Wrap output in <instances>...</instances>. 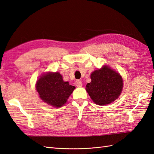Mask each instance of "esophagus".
<instances>
[{"instance_id": "1", "label": "esophagus", "mask_w": 154, "mask_h": 154, "mask_svg": "<svg viewBox=\"0 0 154 154\" xmlns=\"http://www.w3.org/2000/svg\"><path fill=\"white\" fill-rule=\"evenodd\" d=\"M75 85L76 87H81L82 85V82L80 80H78L75 82Z\"/></svg>"}]
</instances>
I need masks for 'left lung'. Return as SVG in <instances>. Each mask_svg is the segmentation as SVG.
Wrapping results in <instances>:
<instances>
[{
  "label": "left lung",
  "instance_id": "left-lung-1",
  "mask_svg": "<svg viewBox=\"0 0 154 154\" xmlns=\"http://www.w3.org/2000/svg\"><path fill=\"white\" fill-rule=\"evenodd\" d=\"M91 78V82L86 85V91L96 104H109L115 100L122 92V77L107 66L94 70Z\"/></svg>",
  "mask_w": 154,
  "mask_h": 154
}]
</instances>
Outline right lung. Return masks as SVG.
I'll list each match as a JSON object with an SVG mask.
<instances>
[{
  "label": "right lung",
  "instance_id": "obj_1",
  "mask_svg": "<svg viewBox=\"0 0 154 154\" xmlns=\"http://www.w3.org/2000/svg\"><path fill=\"white\" fill-rule=\"evenodd\" d=\"M75 87L64 82L59 72L44 74L37 82L36 89L43 102L55 107L63 106Z\"/></svg>",
  "mask_w": 154,
  "mask_h": 154
}]
</instances>
